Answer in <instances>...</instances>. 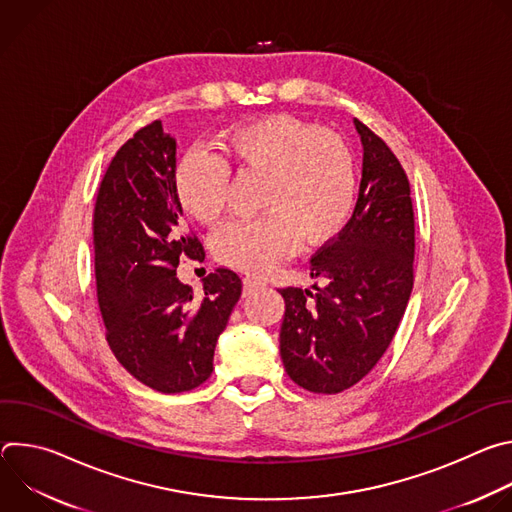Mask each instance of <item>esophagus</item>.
<instances>
[{
  "label": "esophagus",
  "mask_w": 512,
  "mask_h": 512,
  "mask_svg": "<svg viewBox=\"0 0 512 512\" xmlns=\"http://www.w3.org/2000/svg\"><path fill=\"white\" fill-rule=\"evenodd\" d=\"M265 285V281H261V279H255V277H245L243 279V296H251L253 291H257L259 287H263Z\"/></svg>",
  "instance_id": "1"
}]
</instances>
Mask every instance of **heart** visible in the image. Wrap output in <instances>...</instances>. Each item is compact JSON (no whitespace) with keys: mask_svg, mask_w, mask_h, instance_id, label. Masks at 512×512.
Listing matches in <instances>:
<instances>
[{"mask_svg":"<svg viewBox=\"0 0 512 512\" xmlns=\"http://www.w3.org/2000/svg\"><path fill=\"white\" fill-rule=\"evenodd\" d=\"M218 156L188 152L176 168L182 208L202 225L223 216L231 162L241 174L265 176L259 206L265 214L237 218L216 231L214 257L249 273H267L294 255L300 239L314 247L338 235L354 208L356 164L348 143L332 131L287 115L231 127Z\"/></svg>","mask_w":512,"mask_h":512,"instance_id":"1","label":"heart"}]
</instances>
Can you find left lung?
<instances>
[{
  "label": "left lung",
  "instance_id": "1",
  "mask_svg": "<svg viewBox=\"0 0 512 512\" xmlns=\"http://www.w3.org/2000/svg\"><path fill=\"white\" fill-rule=\"evenodd\" d=\"M362 180L352 218L312 257L328 285L281 287L285 373L310 393L336 395L367 377L389 348L413 289L415 218L407 174L389 145L354 119Z\"/></svg>",
  "mask_w": 512,
  "mask_h": 512
}]
</instances>
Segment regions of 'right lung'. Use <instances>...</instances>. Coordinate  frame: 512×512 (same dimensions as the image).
<instances>
[{
	"mask_svg": "<svg viewBox=\"0 0 512 512\" xmlns=\"http://www.w3.org/2000/svg\"><path fill=\"white\" fill-rule=\"evenodd\" d=\"M176 139L143 125L113 156L95 202L97 300L123 369L160 393H184L212 375L218 336L241 298V277L218 267L202 296L176 277L182 257L204 259L176 194Z\"/></svg>",
	"mask_w": 512,
	"mask_h": 512,
	"instance_id": "obj_1",
	"label": "right lung"
}]
</instances>
